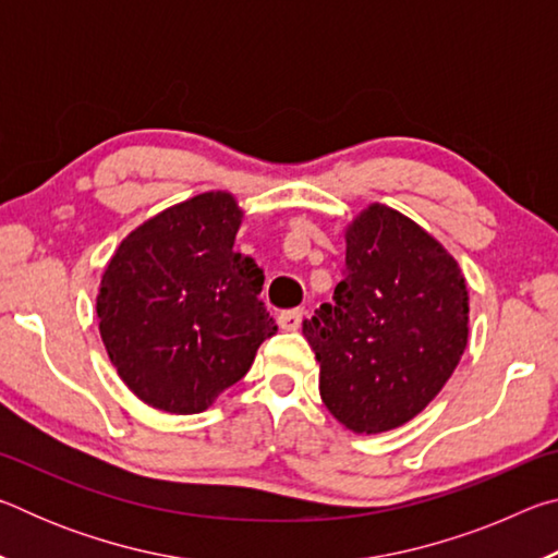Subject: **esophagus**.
<instances>
[{
  "mask_svg": "<svg viewBox=\"0 0 558 558\" xmlns=\"http://www.w3.org/2000/svg\"><path fill=\"white\" fill-rule=\"evenodd\" d=\"M278 325L286 329V332H295V329L302 325V310H288V313H280Z\"/></svg>",
  "mask_w": 558,
  "mask_h": 558,
  "instance_id": "1",
  "label": "esophagus"
}]
</instances>
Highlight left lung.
Instances as JSON below:
<instances>
[{
	"label": "left lung",
	"mask_w": 558,
	"mask_h": 558,
	"mask_svg": "<svg viewBox=\"0 0 558 558\" xmlns=\"http://www.w3.org/2000/svg\"><path fill=\"white\" fill-rule=\"evenodd\" d=\"M347 270L335 302L302 335L319 364V396L352 433L415 418L456 372L470 298L458 260L436 235L374 202L344 229Z\"/></svg>",
	"instance_id": "8db88e82"
}]
</instances>
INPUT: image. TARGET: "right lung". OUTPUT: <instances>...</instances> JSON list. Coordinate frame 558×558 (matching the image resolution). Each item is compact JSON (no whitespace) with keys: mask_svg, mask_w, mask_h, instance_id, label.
Wrapping results in <instances>:
<instances>
[{"mask_svg":"<svg viewBox=\"0 0 558 558\" xmlns=\"http://www.w3.org/2000/svg\"><path fill=\"white\" fill-rule=\"evenodd\" d=\"M243 214L231 192L196 194L132 229L102 270V344L153 409L206 411L276 335L258 300L263 270L233 251Z\"/></svg>","mask_w":558,"mask_h":558,"instance_id":"right-lung-1","label":"right lung"}]
</instances>
